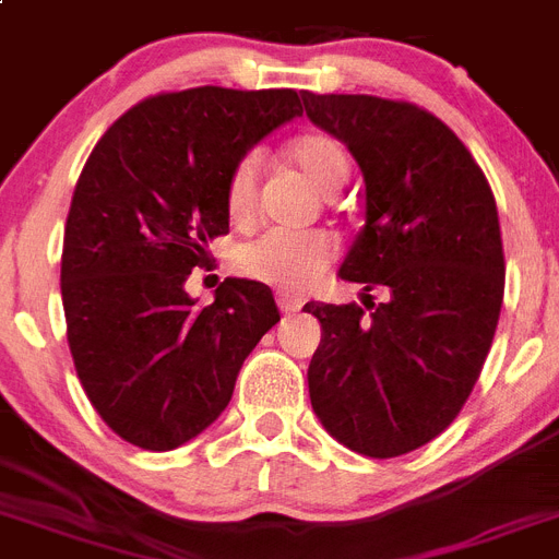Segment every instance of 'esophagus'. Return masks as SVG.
<instances>
[{"label": "esophagus", "mask_w": 559, "mask_h": 559, "mask_svg": "<svg viewBox=\"0 0 559 559\" xmlns=\"http://www.w3.org/2000/svg\"><path fill=\"white\" fill-rule=\"evenodd\" d=\"M275 304H278V309L284 312V316H289V312H298V309L304 307L301 298H295V295H289V293L275 295Z\"/></svg>", "instance_id": "1"}]
</instances>
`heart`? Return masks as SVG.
<instances>
[{
  "mask_svg": "<svg viewBox=\"0 0 559 559\" xmlns=\"http://www.w3.org/2000/svg\"><path fill=\"white\" fill-rule=\"evenodd\" d=\"M289 162L321 190H335L349 173V158L344 147L323 133H304L293 139L287 147ZM258 173L261 162L255 153H247L229 170L224 204L233 222L247 224L255 215L258 204ZM337 255V243L323 229L309 233H284L270 229L264 236L241 243L236 250V270L243 278L264 281L281 293H307L316 287L321 275L330 270Z\"/></svg>",
  "mask_w": 559,
  "mask_h": 559,
  "instance_id": "heart-1",
  "label": "heart"
}]
</instances>
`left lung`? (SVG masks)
<instances>
[{"mask_svg":"<svg viewBox=\"0 0 559 559\" xmlns=\"http://www.w3.org/2000/svg\"><path fill=\"white\" fill-rule=\"evenodd\" d=\"M301 98L367 185V224L341 278L389 295L304 307L321 321L309 401L337 443L397 457L452 424L491 349L506 275L495 195L466 144L424 107L360 93Z\"/></svg>","mask_w":559,"mask_h":559,"instance_id":"1","label":"left lung"}]
</instances>
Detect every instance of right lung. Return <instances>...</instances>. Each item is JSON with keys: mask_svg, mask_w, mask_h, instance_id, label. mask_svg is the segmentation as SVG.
Here are the masks:
<instances>
[{"mask_svg": "<svg viewBox=\"0 0 559 559\" xmlns=\"http://www.w3.org/2000/svg\"><path fill=\"white\" fill-rule=\"evenodd\" d=\"M298 93L190 87L112 121L64 224L62 304L84 395L121 440L170 452L227 409L243 358L281 321L270 287L227 278L210 307L185 293L229 233V170Z\"/></svg>", "mask_w": 559, "mask_h": 559, "instance_id": "obj_1", "label": "right lung"}]
</instances>
